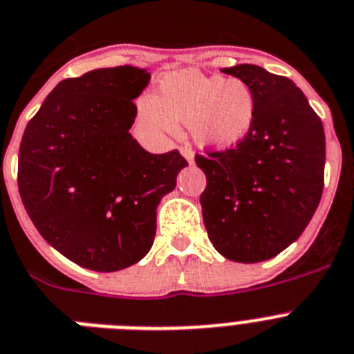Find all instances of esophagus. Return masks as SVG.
Returning <instances> with one entry per match:
<instances>
[{
  "mask_svg": "<svg viewBox=\"0 0 354 354\" xmlns=\"http://www.w3.org/2000/svg\"><path fill=\"white\" fill-rule=\"evenodd\" d=\"M180 153H183V157L189 162V165H193V162H195V153L192 152V148L189 147H180Z\"/></svg>",
  "mask_w": 354,
  "mask_h": 354,
  "instance_id": "1",
  "label": "esophagus"
}]
</instances>
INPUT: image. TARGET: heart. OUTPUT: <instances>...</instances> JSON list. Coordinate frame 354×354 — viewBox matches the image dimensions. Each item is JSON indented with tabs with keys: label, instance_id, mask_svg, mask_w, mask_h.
<instances>
[{
	"label": "heart",
	"instance_id": "b5f03b06",
	"mask_svg": "<svg viewBox=\"0 0 354 354\" xmlns=\"http://www.w3.org/2000/svg\"><path fill=\"white\" fill-rule=\"evenodd\" d=\"M254 93L240 78L180 69L161 78L159 95L138 100V118L159 138H175L177 123H188L202 147L231 148L250 134L256 123Z\"/></svg>",
	"mask_w": 354,
	"mask_h": 354
}]
</instances>
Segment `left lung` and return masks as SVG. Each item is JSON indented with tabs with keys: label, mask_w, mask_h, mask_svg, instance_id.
Segmentation results:
<instances>
[{
	"label": "left lung",
	"mask_w": 354,
	"mask_h": 354,
	"mask_svg": "<svg viewBox=\"0 0 354 354\" xmlns=\"http://www.w3.org/2000/svg\"><path fill=\"white\" fill-rule=\"evenodd\" d=\"M222 71L252 89L258 113L236 147L195 157L207 179L202 216L223 258L259 263L292 245L321 202L324 127L290 78L254 64Z\"/></svg>",
	"instance_id": "left-lung-1"
}]
</instances>
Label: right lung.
<instances>
[{
    "label": "right lung",
    "mask_w": 354,
    "mask_h": 354,
    "mask_svg": "<svg viewBox=\"0 0 354 354\" xmlns=\"http://www.w3.org/2000/svg\"><path fill=\"white\" fill-rule=\"evenodd\" d=\"M148 80L136 66L66 78L21 140L17 184L30 220L89 270H122L148 254L157 206L188 166L179 150L150 153L129 132Z\"/></svg>",
    "instance_id": "obj_1"
}]
</instances>
